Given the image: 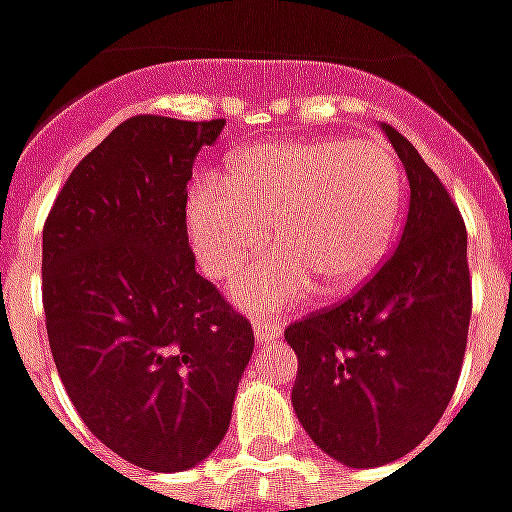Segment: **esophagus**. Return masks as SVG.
<instances>
[{"mask_svg": "<svg viewBox=\"0 0 512 512\" xmlns=\"http://www.w3.org/2000/svg\"><path fill=\"white\" fill-rule=\"evenodd\" d=\"M279 334H282V326H279V323L266 321V318L255 321L257 343H268V340H274V337H279Z\"/></svg>", "mask_w": 512, "mask_h": 512, "instance_id": "esophagus-1", "label": "esophagus"}]
</instances>
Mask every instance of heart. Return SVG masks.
<instances>
[{
	"label": "heart",
	"mask_w": 512,
	"mask_h": 512,
	"mask_svg": "<svg viewBox=\"0 0 512 512\" xmlns=\"http://www.w3.org/2000/svg\"><path fill=\"white\" fill-rule=\"evenodd\" d=\"M403 213V169L381 142L274 139L244 147L224 183L202 180L186 202L194 255L211 279H227L266 241L271 249L235 277L233 299L277 312L362 285L392 249Z\"/></svg>",
	"instance_id": "heart-1"
}]
</instances>
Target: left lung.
Here are the masks:
<instances>
[{
  "label": "left lung",
  "instance_id": "1",
  "mask_svg": "<svg viewBox=\"0 0 512 512\" xmlns=\"http://www.w3.org/2000/svg\"><path fill=\"white\" fill-rule=\"evenodd\" d=\"M381 128L411 186L400 244L354 296L285 329L299 356L290 400L301 428L354 469L397 461L436 428L472 318L461 211L417 147Z\"/></svg>",
  "mask_w": 512,
  "mask_h": 512
}]
</instances>
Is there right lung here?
Wrapping results in <instances>:
<instances>
[{"mask_svg":"<svg viewBox=\"0 0 512 512\" xmlns=\"http://www.w3.org/2000/svg\"><path fill=\"white\" fill-rule=\"evenodd\" d=\"M224 120L136 115L76 164L43 224V312L65 392L150 472L205 461L230 428L255 332L194 271L186 183Z\"/></svg>","mask_w":512,"mask_h":512,"instance_id":"add662e5","label":"right lung"}]
</instances>
